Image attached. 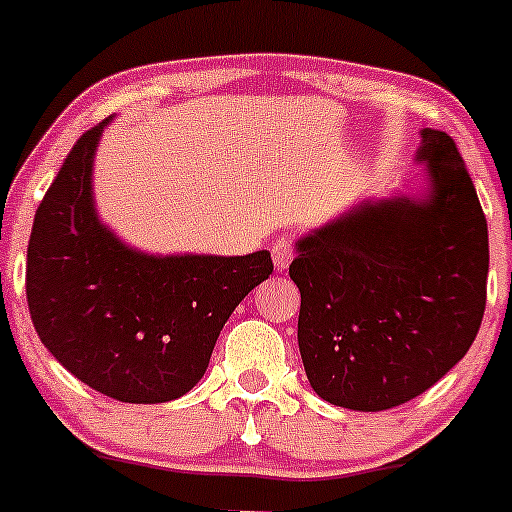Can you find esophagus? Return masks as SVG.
Returning <instances> with one entry per match:
<instances>
[{"instance_id": "esophagus-1", "label": "esophagus", "mask_w": 512, "mask_h": 512, "mask_svg": "<svg viewBox=\"0 0 512 512\" xmlns=\"http://www.w3.org/2000/svg\"><path fill=\"white\" fill-rule=\"evenodd\" d=\"M294 260V240L292 235H282L280 240L272 242V262H275L277 272H285Z\"/></svg>"}]
</instances>
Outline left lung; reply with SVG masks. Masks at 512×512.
Here are the masks:
<instances>
[{"label": "left lung", "mask_w": 512, "mask_h": 512, "mask_svg": "<svg viewBox=\"0 0 512 512\" xmlns=\"http://www.w3.org/2000/svg\"><path fill=\"white\" fill-rule=\"evenodd\" d=\"M426 193L361 200L297 240V342L324 401L384 411L471 349L485 309L488 223L448 133L423 128Z\"/></svg>", "instance_id": "obj_1"}]
</instances>
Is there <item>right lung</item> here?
Returning <instances> with one entry per match:
<instances>
[{"label":"right lung","mask_w":512,"mask_h":512,"mask_svg":"<svg viewBox=\"0 0 512 512\" xmlns=\"http://www.w3.org/2000/svg\"><path fill=\"white\" fill-rule=\"evenodd\" d=\"M111 121L76 141L36 210L29 314L41 344L98 394L165 404L203 379L225 322L272 275V257L151 255L126 245L94 203V156Z\"/></svg>","instance_id":"1"}]
</instances>
